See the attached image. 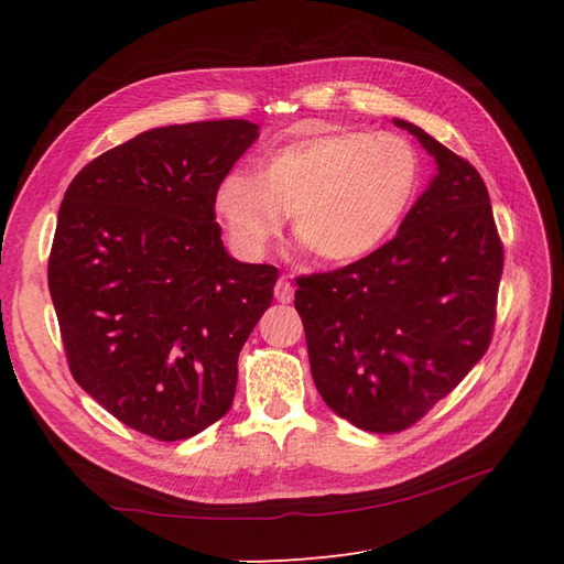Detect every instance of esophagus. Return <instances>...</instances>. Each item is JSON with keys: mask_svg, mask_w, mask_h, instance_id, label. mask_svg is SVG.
Listing matches in <instances>:
<instances>
[{"mask_svg": "<svg viewBox=\"0 0 564 564\" xmlns=\"http://www.w3.org/2000/svg\"><path fill=\"white\" fill-rule=\"evenodd\" d=\"M293 293H295V289H293V283H291L289 275H281V279L275 281V289H273L275 301H279V303H291L293 301Z\"/></svg>", "mask_w": 564, "mask_h": 564, "instance_id": "1", "label": "esophagus"}]
</instances>
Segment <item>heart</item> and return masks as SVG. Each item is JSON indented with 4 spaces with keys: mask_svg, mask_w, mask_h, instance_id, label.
<instances>
[{
    "mask_svg": "<svg viewBox=\"0 0 564 564\" xmlns=\"http://www.w3.org/2000/svg\"><path fill=\"white\" fill-rule=\"evenodd\" d=\"M422 174V154L402 135L315 133L271 152L261 176H223L215 213L242 257H261L293 215L295 239L310 254L325 263H349L398 232Z\"/></svg>",
    "mask_w": 564,
    "mask_h": 564,
    "instance_id": "b5f03b06",
    "label": "heart"
}]
</instances>
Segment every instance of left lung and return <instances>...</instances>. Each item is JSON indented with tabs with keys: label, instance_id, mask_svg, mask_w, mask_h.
Instances as JSON below:
<instances>
[{
	"label": "left lung",
	"instance_id": "8db88e82",
	"mask_svg": "<svg viewBox=\"0 0 564 564\" xmlns=\"http://www.w3.org/2000/svg\"><path fill=\"white\" fill-rule=\"evenodd\" d=\"M394 123L434 154V182L390 242L295 281L317 392L373 434L416 424L485 356L505 269L482 176L422 128Z\"/></svg>",
	"mask_w": 564,
	"mask_h": 564
}]
</instances>
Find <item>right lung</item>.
<instances>
[{
	"mask_svg": "<svg viewBox=\"0 0 564 564\" xmlns=\"http://www.w3.org/2000/svg\"><path fill=\"white\" fill-rule=\"evenodd\" d=\"M259 138L249 121L145 130L72 178L47 289L69 373L118 422L184 441L232 406L237 358L279 269L227 254L215 188Z\"/></svg>",
	"mask_w": 564,
	"mask_h": 564,
	"instance_id": "right-lung-1",
	"label": "right lung"
}]
</instances>
